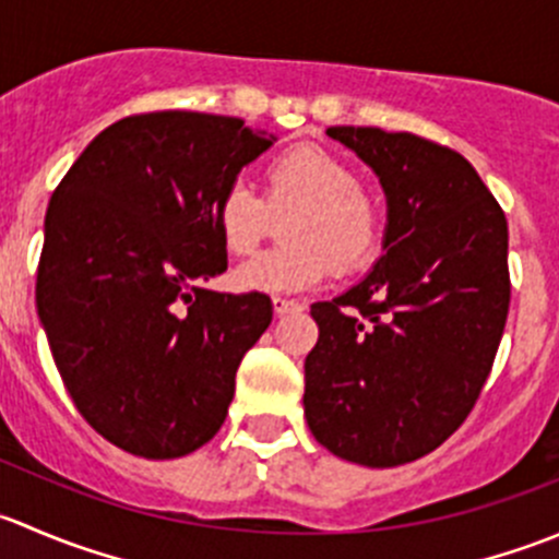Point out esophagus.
I'll return each mask as SVG.
<instances>
[{"instance_id": "34e87169", "label": "esophagus", "mask_w": 559, "mask_h": 559, "mask_svg": "<svg viewBox=\"0 0 559 559\" xmlns=\"http://www.w3.org/2000/svg\"><path fill=\"white\" fill-rule=\"evenodd\" d=\"M300 302L297 300H286V297H273V311L275 316H284V313H292V311H300Z\"/></svg>"}]
</instances>
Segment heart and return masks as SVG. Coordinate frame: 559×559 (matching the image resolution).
I'll use <instances>...</instances> for the list:
<instances>
[{"mask_svg": "<svg viewBox=\"0 0 559 559\" xmlns=\"http://www.w3.org/2000/svg\"><path fill=\"white\" fill-rule=\"evenodd\" d=\"M267 202L235 178L216 202V229L229 253H248L262 240L270 218H286L292 246L251 257L233 270V284L257 295H300L324 281L330 259L337 267L362 262L379 238V207L357 186V173L321 148H292L270 162Z\"/></svg>", "mask_w": 559, "mask_h": 559, "instance_id": "obj_1", "label": "heart"}]
</instances>
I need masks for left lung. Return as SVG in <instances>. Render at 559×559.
Listing matches in <instances>:
<instances>
[{
    "instance_id": "8db88e82",
    "label": "left lung",
    "mask_w": 559,
    "mask_h": 559,
    "mask_svg": "<svg viewBox=\"0 0 559 559\" xmlns=\"http://www.w3.org/2000/svg\"><path fill=\"white\" fill-rule=\"evenodd\" d=\"M386 197L381 257L313 302L306 419L341 460L414 462L465 421L509 316V224L471 162L411 132L330 127Z\"/></svg>"
}]
</instances>
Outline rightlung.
<instances>
[{
	"label": "right lung",
	"mask_w": 559,
	"mask_h": 559,
	"mask_svg": "<svg viewBox=\"0 0 559 559\" xmlns=\"http://www.w3.org/2000/svg\"><path fill=\"white\" fill-rule=\"evenodd\" d=\"M270 145L240 118L129 116L86 145L50 197L39 324L72 403L123 452L175 460L227 419L273 302L202 284L227 270L218 197Z\"/></svg>",
	"instance_id": "obj_1"
}]
</instances>
